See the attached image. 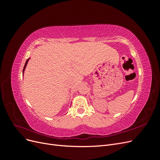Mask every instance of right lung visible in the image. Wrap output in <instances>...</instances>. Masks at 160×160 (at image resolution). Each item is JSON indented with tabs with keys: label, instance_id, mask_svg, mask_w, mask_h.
<instances>
[{
	"label": "right lung",
	"instance_id": "right-lung-1",
	"mask_svg": "<svg viewBox=\"0 0 160 160\" xmlns=\"http://www.w3.org/2000/svg\"><path fill=\"white\" fill-rule=\"evenodd\" d=\"M29 59H30V58H28V59L27 60V61H26V62H25V66H24L23 71H22V75H24V71H25V68H26V67H27V63H28V60H29Z\"/></svg>",
	"mask_w": 160,
	"mask_h": 160
}]
</instances>
